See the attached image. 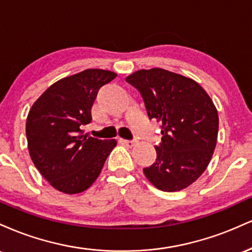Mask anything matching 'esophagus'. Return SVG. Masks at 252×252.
Returning <instances> with one entry per match:
<instances>
[{"mask_svg": "<svg viewBox=\"0 0 252 252\" xmlns=\"http://www.w3.org/2000/svg\"><path fill=\"white\" fill-rule=\"evenodd\" d=\"M123 143L126 144V147H129V148H131V147L136 146L137 141H136V140H123Z\"/></svg>", "mask_w": 252, "mask_h": 252, "instance_id": "esophagus-1", "label": "esophagus"}]
</instances>
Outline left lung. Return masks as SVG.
<instances>
[{
	"label": "left lung",
	"mask_w": 252,
	"mask_h": 252,
	"mask_svg": "<svg viewBox=\"0 0 252 252\" xmlns=\"http://www.w3.org/2000/svg\"><path fill=\"white\" fill-rule=\"evenodd\" d=\"M126 80L138 90L150 120L162 122L156 161L144 175L163 192L186 189L215 152L219 118L212 99L193 79L162 68L136 71Z\"/></svg>",
	"instance_id": "8db88e82"
}]
</instances>
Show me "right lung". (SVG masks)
<instances>
[{
  "label": "right lung",
  "instance_id": "right-lung-1",
  "mask_svg": "<svg viewBox=\"0 0 252 252\" xmlns=\"http://www.w3.org/2000/svg\"><path fill=\"white\" fill-rule=\"evenodd\" d=\"M117 74L88 68L58 80L33 104L26 122L32 161L54 189L66 194L88 189L99 175L116 140L83 135L92 121L98 90Z\"/></svg>",
  "mask_w": 252,
  "mask_h": 252
}]
</instances>
